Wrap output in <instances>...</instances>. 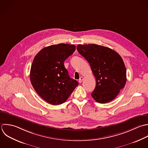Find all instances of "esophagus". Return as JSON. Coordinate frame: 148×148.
<instances>
[{"mask_svg": "<svg viewBox=\"0 0 148 148\" xmlns=\"http://www.w3.org/2000/svg\"><path fill=\"white\" fill-rule=\"evenodd\" d=\"M84 80V78L82 77H80V78L79 79V80H78V82H79V83H81L82 82V81Z\"/></svg>", "mask_w": 148, "mask_h": 148, "instance_id": "34e87169", "label": "esophagus"}]
</instances>
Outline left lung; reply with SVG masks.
I'll return each instance as SVG.
<instances>
[{
	"label": "left lung",
	"instance_id": "8db88e82",
	"mask_svg": "<svg viewBox=\"0 0 148 148\" xmlns=\"http://www.w3.org/2000/svg\"><path fill=\"white\" fill-rule=\"evenodd\" d=\"M78 52L89 63L96 78L92 97L99 103L113 100L126 84V69L121 56L114 50L97 44H78Z\"/></svg>",
	"mask_w": 148,
	"mask_h": 148
}]
</instances>
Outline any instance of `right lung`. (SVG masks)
Here are the masks:
<instances>
[{
	"instance_id": "obj_1",
	"label": "right lung",
	"mask_w": 148,
	"mask_h": 148,
	"mask_svg": "<svg viewBox=\"0 0 148 148\" xmlns=\"http://www.w3.org/2000/svg\"><path fill=\"white\" fill-rule=\"evenodd\" d=\"M75 50L73 44H59L42 48L34 57L30 79L37 94L52 105L64 103L78 85L71 78L64 62Z\"/></svg>"
}]
</instances>
